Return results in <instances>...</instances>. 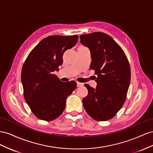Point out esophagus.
Segmentation results:
<instances>
[{
    "label": "esophagus",
    "instance_id": "1",
    "mask_svg": "<svg viewBox=\"0 0 153 153\" xmlns=\"http://www.w3.org/2000/svg\"><path fill=\"white\" fill-rule=\"evenodd\" d=\"M77 86L78 87L82 86H83V84L81 83V82H77Z\"/></svg>",
    "mask_w": 153,
    "mask_h": 153
}]
</instances>
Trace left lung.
Wrapping results in <instances>:
<instances>
[{
	"mask_svg": "<svg viewBox=\"0 0 153 153\" xmlns=\"http://www.w3.org/2000/svg\"><path fill=\"white\" fill-rule=\"evenodd\" d=\"M80 42L90 49V68L97 76L95 88L88 90L82 104L87 113L98 121L111 119L126 101L130 84L129 62L122 48L108 34L95 32L81 35Z\"/></svg>",
	"mask_w": 153,
	"mask_h": 153,
	"instance_id": "8db88e82",
	"label": "left lung"
}]
</instances>
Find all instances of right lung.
Masks as SVG:
<instances>
[{
    "label": "right lung",
    "instance_id": "1",
    "mask_svg": "<svg viewBox=\"0 0 153 153\" xmlns=\"http://www.w3.org/2000/svg\"><path fill=\"white\" fill-rule=\"evenodd\" d=\"M77 35L48 36L39 42L23 65L21 81L26 102L39 119L51 121L65 110L66 99L76 82L60 81L53 74L63 63V55L75 45Z\"/></svg>",
    "mask_w": 153,
    "mask_h": 153
}]
</instances>
